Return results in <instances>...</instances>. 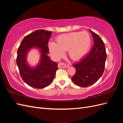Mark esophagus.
I'll return each instance as SVG.
<instances>
[{
	"mask_svg": "<svg viewBox=\"0 0 123 123\" xmlns=\"http://www.w3.org/2000/svg\"><path fill=\"white\" fill-rule=\"evenodd\" d=\"M69 65H66L65 63L64 62H59L58 65V67L59 68H62V69H64L66 68H68L69 67Z\"/></svg>",
	"mask_w": 123,
	"mask_h": 123,
	"instance_id": "34e87169",
	"label": "esophagus"
}]
</instances>
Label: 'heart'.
Listing matches in <instances>:
<instances>
[{"label":"heart","instance_id":"1","mask_svg":"<svg viewBox=\"0 0 123 123\" xmlns=\"http://www.w3.org/2000/svg\"><path fill=\"white\" fill-rule=\"evenodd\" d=\"M91 45V38L87 32H73L58 36L56 43L51 42L49 47L51 53L56 59L64 56L68 51L70 57L77 61L87 53Z\"/></svg>","mask_w":123,"mask_h":123}]
</instances>
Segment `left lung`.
Returning a JSON list of instances; mask_svg holds the SVG:
<instances>
[{
  "label": "left lung",
  "instance_id": "1",
  "mask_svg": "<svg viewBox=\"0 0 123 123\" xmlns=\"http://www.w3.org/2000/svg\"><path fill=\"white\" fill-rule=\"evenodd\" d=\"M90 30L94 41L90 51L81 60L73 66L76 72L71 78L78 86L86 87L97 81L102 76L105 67L107 57L105 43L95 33Z\"/></svg>",
  "mask_w": 123,
  "mask_h": 123
}]
</instances>
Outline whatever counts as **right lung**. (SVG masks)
I'll list each match as a JSON object with an SVG mask.
<instances>
[{"mask_svg":"<svg viewBox=\"0 0 123 123\" xmlns=\"http://www.w3.org/2000/svg\"><path fill=\"white\" fill-rule=\"evenodd\" d=\"M52 32L44 30L35 31L25 37L18 49L16 63L20 75L25 82L32 87L45 88L55 77L58 64L51 61L47 55L49 51L48 42ZM33 47H38L42 54L40 62L34 68H31L26 61L27 51Z\"/></svg>","mask_w":123,"mask_h":123,"instance_id":"add662e5","label":"right lung"}]
</instances>
